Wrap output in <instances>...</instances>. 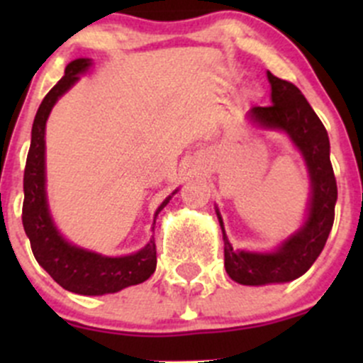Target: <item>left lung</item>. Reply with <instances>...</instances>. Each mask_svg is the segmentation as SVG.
<instances>
[{
	"label": "left lung",
	"mask_w": 363,
	"mask_h": 363,
	"mask_svg": "<svg viewBox=\"0 0 363 363\" xmlns=\"http://www.w3.org/2000/svg\"><path fill=\"white\" fill-rule=\"evenodd\" d=\"M272 87V105L252 107L247 117L265 130H283L302 152L311 177V200L307 219L298 232L284 240L274 252L233 250L223 228L226 274L239 284L262 286L288 283L306 274L327 244L334 225L337 182L330 163V142L323 123L298 87L267 72Z\"/></svg>",
	"instance_id": "obj_1"
}]
</instances>
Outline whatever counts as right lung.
I'll use <instances>...</instances> for the list:
<instances>
[{
    "label": "right lung",
    "mask_w": 363,
    "mask_h": 363,
    "mask_svg": "<svg viewBox=\"0 0 363 363\" xmlns=\"http://www.w3.org/2000/svg\"><path fill=\"white\" fill-rule=\"evenodd\" d=\"M91 60H75L65 69V77L47 93L35 116L31 145L24 168L23 225L31 242L36 262L65 290L79 295L116 294L123 288L147 281L156 270L155 239L140 251L128 256H101L98 252L72 246L60 235L49 214L45 195V123L54 104L89 68ZM168 196L155 214L168 203ZM155 230V226H152Z\"/></svg>",
    "instance_id": "1"
}]
</instances>
